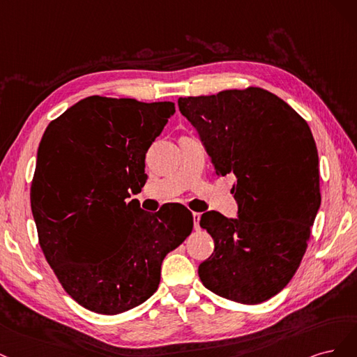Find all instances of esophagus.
<instances>
[{
  "mask_svg": "<svg viewBox=\"0 0 357 357\" xmlns=\"http://www.w3.org/2000/svg\"><path fill=\"white\" fill-rule=\"evenodd\" d=\"M200 218H202V215L199 212H192V221H194L195 229H200Z\"/></svg>",
  "mask_w": 357,
  "mask_h": 357,
  "instance_id": "34e87169",
  "label": "esophagus"
}]
</instances>
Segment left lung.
Segmentation results:
<instances>
[{
    "label": "left lung",
    "instance_id": "8db88e82",
    "mask_svg": "<svg viewBox=\"0 0 357 357\" xmlns=\"http://www.w3.org/2000/svg\"><path fill=\"white\" fill-rule=\"evenodd\" d=\"M197 129L215 174H234L237 220L202 215L213 254L202 283L240 304H259L291 282L305 254L320 206L319 155L307 121L261 87L178 99Z\"/></svg>",
    "mask_w": 357,
    "mask_h": 357
}]
</instances>
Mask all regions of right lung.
Returning <instances> with one entry per match:
<instances>
[{
	"mask_svg": "<svg viewBox=\"0 0 357 357\" xmlns=\"http://www.w3.org/2000/svg\"><path fill=\"white\" fill-rule=\"evenodd\" d=\"M172 102L89 96L50 121L37 154L31 209L38 243L66 294L100 314L142 304L165 257L192 229L185 206L145 212L129 202Z\"/></svg>",
	"mask_w": 357,
	"mask_h": 357,
	"instance_id": "1",
	"label": "right lung"
}]
</instances>
